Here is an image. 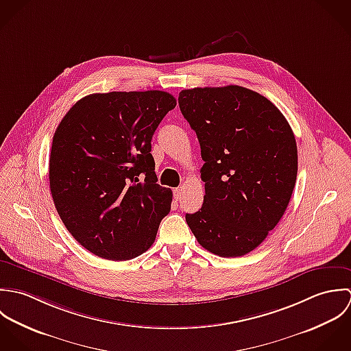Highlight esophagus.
Returning <instances> with one entry per match:
<instances>
[{
	"label": "esophagus",
	"mask_w": 351,
	"mask_h": 351,
	"mask_svg": "<svg viewBox=\"0 0 351 351\" xmlns=\"http://www.w3.org/2000/svg\"><path fill=\"white\" fill-rule=\"evenodd\" d=\"M173 197H175L176 201H179L180 197H182V189H175L173 190Z\"/></svg>",
	"instance_id": "esophagus-1"
}]
</instances>
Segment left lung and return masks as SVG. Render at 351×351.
<instances>
[{
    "mask_svg": "<svg viewBox=\"0 0 351 351\" xmlns=\"http://www.w3.org/2000/svg\"><path fill=\"white\" fill-rule=\"evenodd\" d=\"M179 106L205 161L204 205L186 221L211 254L243 256L289 205L297 178L293 130L269 99L239 85L184 89Z\"/></svg>",
    "mask_w": 351,
    "mask_h": 351,
    "instance_id": "1",
    "label": "left lung"
}]
</instances>
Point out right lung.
I'll list each match as a JSON object with an SVG mask.
<instances>
[{"label":"right lung","instance_id":"obj_1","mask_svg":"<svg viewBox=\"0 0 351 351\" xmlns=\"http://www.w3.org/2000/svg\"><path fill=\"white\" fill-rule=\"evenodd\" d=\"M175 106L162 90L92 93L58 125L50 190L66 229L89 252L128 261L154 243L172 191L156 183L150 141Z\"/></svg>","mask_w":351,"mask_h":351}]
</instances>
